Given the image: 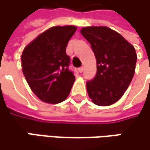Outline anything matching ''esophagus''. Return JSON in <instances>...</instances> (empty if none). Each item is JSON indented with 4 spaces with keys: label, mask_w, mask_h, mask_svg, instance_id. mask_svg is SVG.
<instances>
[{
    "label": "esophagus",
    "mask_w": 150,
    "mask_h": 150,
    "mask_svg": "<svg viewBox=\"0 0 150 150\" xmlns=\"http://www.w3.org/2000/svg\"><path fill=\"white\" fill-rule=\"evenodd\" d=\"M78 71H79L80 73H82V71H83V67H80V68L78 69Z\"/></svg>",
    "instance_id": "34e87169"
}]
</instances>
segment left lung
Segmentation results:
<instances>
[{
  "mask_svg": "<svg viewBox=\"0 0 150 150\" xmlns=\"http://www.w3.org/2000/svg\"><path fill=\"white\" fill-rule=\"evenodd\" d=\"M81 33L91 45L97 62L96 75L87 81L89 97L98 105H112L123 96L134 76L135 48L106 26L84 27Z\"/></svg>",
  "mask_w": 150,
  "mask_h": 150,
  "instance_id": "1",
  "label": "left lung"
}]
</instances>
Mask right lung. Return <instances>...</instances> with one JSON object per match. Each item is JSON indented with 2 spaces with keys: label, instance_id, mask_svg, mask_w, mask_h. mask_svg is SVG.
Returning a JSON list of instances; mask_svg holds the SVG:
<instances>
[{
  "label": "right lung",
  "instance_id": "1",
  "mask_svg": "<svg viewBox=\"0 0 150 150\" xmlns=\"http://www.w3.org/2000/svg\"><path fill=\"white\" fill-rule=\"evenodd\" d=\"M76 26H54L24 49L21 62L25 78L32 91L42 101L57 104L66 100L75 81L69 68L67 45Z\"/></svg>",
  "mask_w": 150,
  "mask_h": 150
}]
</instances>
